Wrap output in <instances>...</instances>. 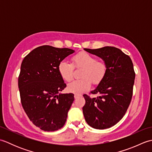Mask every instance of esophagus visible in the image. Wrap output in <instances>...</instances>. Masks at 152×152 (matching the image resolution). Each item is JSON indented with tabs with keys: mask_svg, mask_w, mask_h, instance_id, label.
I'll use <instances>...</instances> for the list:
<instances>
[{
	"mask_svg": "<svg viewBox=\"0 0 152 152\" xmlns=\"http://www.w3.org/2000/svg\"><path fill=\"white\" fill-rule=\"evenodd\" d=\"M80 96V95L79 94H75V95H74V98H75V99H77L78 97H79Z\"/></svg>",
	"mask_w": 152,
	"mask_h": 152,
	"instance_id": "obj_1",
	"label": "esophagus"
}]
</instances>
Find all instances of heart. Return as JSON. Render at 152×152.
I'll use <instances>...</instances> for the list:
<instances>
[{"label":"heart","instance_id":"b5f03b06","mask_svg":"<svg viewBox=\"0 0 152 152\" xmlns=\"http://www.w3.org/2000/svg\"><path fill=\"white\" fill-rule=\"evenodd\" d=\"M72 63L76 67H82L83 70L81 77L83 78L74 80L68 86L70 92L82 93L89 89L91 82L98 84L106 75L107 67L102 61H96L94 57L87 53H81L72 57ZM58 70L62 78L66 82H70L73 78L74 66L66 61H61Z\"/></svg>","mask_w":152,"mask_h":152}]
</instances>
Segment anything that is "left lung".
<instances>
[{"mask_svg":"<svg viewBox=\"0 0 152 152\" xmlns=\"http://www.w3.org/2000/svg\"><path fill=\"white\" fill-rule=\"evenodd\" d=\"M84 50L101 58L107 67L104 78L91 91L100 96L83 95L86 104L82 108L89 126L105 129L120 121L130 104L135 78L133 64L129 56L115 47Z\"/></svg>","mask_w":152,"mask_h":152,"instance_id":"obj_1","label":"left lung"}]
</instances>
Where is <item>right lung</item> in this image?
Wrapping results in <instances>:
<instances>
[{
	"instance_id": "1",
	"label": "right lung",
	"mask_w": 152,
	"mask_h": 152,
	"mask_svg": "<svg viewBox=\"0 0 152 152\" xmlns=\"http://www.w3.org/2000/svg\"><path fill=\"white\" fill-rule=\"evenodd\" d=\"M74 52L69 48L42 46L23 60L18 87L23 108L33 124L44 131L63 127L74 100L73 93H60L66 87L59 64Z\"/></svg>"
}]
</instances>
